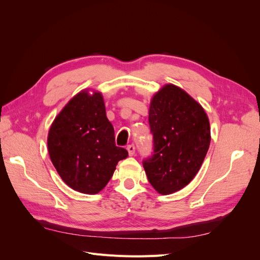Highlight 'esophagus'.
<instances>
[{
    "label": "esophagus",
    "mask_w": 260,
    "mask_h": 260,
    "mask_svg": "<svg viewBox=\"0 0 260 260\" xmlns=\"http://www.w3.org/2000/svg\"><path fill=\"white\" fill-rule=\"evenodd\" d=\"M127 151H128L130 156H133V155H135V153H136V146L133 145V144H129L127 146Z\"/></svg>",
    "instance_id": "obj_1"
}]
</instances>
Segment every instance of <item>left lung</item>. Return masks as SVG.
Segmentation results:
<instances>
[{
    "label": "left lung",
    "instance_id": "8db88e82",
    "mask_svg": "<svg viewBox=\"0 0 260 260\" xmlns=\"http://www.w3.org/2000/svg\"><path fill=\"white\" fill-rule=\"evenodd\" d=\"M148 122L153 154L143 160L147 179L158 193H175L191 182L207 154L208 117L186 92L167 84L152 99Z\"/></svg>",
    "mask_w": 260,
    "mask_h": 260
}]
</instances>
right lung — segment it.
<instances>
[{"instance_id":"1","label":"right lung","mask_w":260,"mask_h":260,"mask_svg":"<svg viewBox=\"0 0 260 260\" xmlns=\"http://www.w3.org/2000/svg\"><path fill=\"white\" fill-rule=\"evenodd\" d=\"M51 160L64 182L84 194H96L128 152L116 146L102 94L80 92L55 118L48 137Z\"/></svg>"}]
</instances>
